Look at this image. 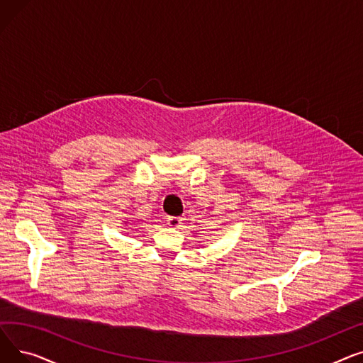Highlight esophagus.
<instances>
[{"instance_id": "1", "label": "esophagus", "mask_w": 363, "mask_h": 363, "mask_svg": "<svg viewBox=\"0 0 363 363\" xmlns=\"http://www.w3.org/2000/svg\"><path fill=\"white\" fill-rule=\"evenodd\" d=\"M181 223H182V219H181V218H177V216L167 218V225H169L170 228H179Z\"/></svg>"}]
</instances>
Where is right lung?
<instances>
[{
  "mask_svg": "<svg viewBox=\"0 0 363 363\" xmlns=\"http://www.w3.org/2000/svg\"><path fill=\"white\" fill-rule=\"evenodd\" d=\"M125 223H126V225H128V223H129V222H125Z\"/></svg>",
  "mask_w": 363,
  "mask_h": 363,
  "instance_id": "obj_1",
  "label": "right lung"
}]
</instances>
